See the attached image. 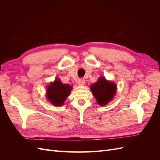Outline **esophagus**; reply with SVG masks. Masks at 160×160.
<instances>
[{"instance_id": "obj_1", "label": "esophagus", "mask_w": 160, "mask_h": 160, "mask_svg": "<svg viewBox=\"0 0 160 160\" xmlns=\"http://www.w3.org/2000/svg\"><path fill=\"white\" fill-rule=\"evenodd\" d=\"M78 83L80 85H83L85 84V79H79L78 80Z\"/></svg>"}]
</instances>
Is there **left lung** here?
I'll return each instance as SVG.
<instances>
[{
	"label": "left lung",
	"instance_id": "left-lung-1",
	"mask_svg": "<svg viewBox=\"0 0 160 160\" xmlns=\"http://www.w3.org/2000/svg\"><path fill=\"white\" fill-rule=\"evenodd\" d=\"M116 88L115 84L107 81L103 77H100L98 82L91 87L92 93L101 106L106 105L113 99Z\"/></svg>",
	"mask_w": 160,
	"mask_h": 160
}]
</instances>
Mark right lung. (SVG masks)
I'll return each mask as SVG.
<instances>
[{
    "instance_id": "obj_1",
    "label": "right lung",
    "mask_w": 160,
    "mask_h": 160,
    "mask_svg": "<svg viewBox=\"0 0 160 160\" xmlns=\"http://www.w3.org/2000/svg\"><path fill=\"white\" fill-rule=\"evenodd\" d=\"M72 87L64 85L59 79L51 83L47 89V97L50 102L55 106H61L70 94Z\"/></svg>"
}]
</instances>
